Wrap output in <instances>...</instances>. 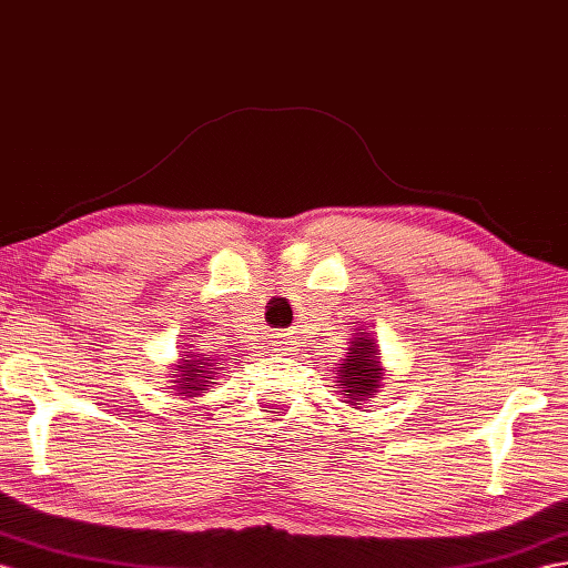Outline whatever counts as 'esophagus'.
Here are the masks:
<instances>
[{
	"label": "esophagus",
	"mask_w": 568,
	"mask_h": 568,
	"mask_svg": "<svg viewBox=\"0 0 568 568\" xmlns=\"http://www.w3.org/2000/svg\"><path fill=\"white\" fill-rule=\"evenodd\" d=\"M283 351H287V353H290V347H283Z\"/></svg>",
	"instance_id": "obj_1"
}]
</instances>
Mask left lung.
<instances>
[{"instance_id": "obj_1", "label": "left lung", "mask_w": 568, "mask_h": 568, "mask_svg": "<svg viewBox=\"0 0 568 568\" xmlns=\"http://www.w3.org/2000/svg\"><path fill=\"white\" fill-rule=\"evenodd\" d=\"M347 343H351V347H347L341 365L333 369L336 376H331V379H336L343 403H351L353 408H362L369 398L379 394L386 367H382L379 343H376L367 326L357 324Z\"/></svg>"}]
</instances>
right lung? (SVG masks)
<instances>
[{
	"label": "right lung",
	"instance_id": "right-lung-1",
	"mask_svg": "<svg viewBox=\"0 0 568 568\" xmlns=\"http://www.w3.org/2000/svg\"><path fill=\"white\" fill-rule=\"evenodd\" d=\"M217 372H221V359L184 351L178 365H174V374L170 376L172 394L184 398H199L206 394L211 384H215Z\"/></svg>",
	"mask_w": 568,
	"mask_h": 568
}]
</instances>
